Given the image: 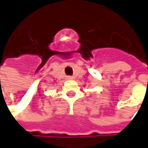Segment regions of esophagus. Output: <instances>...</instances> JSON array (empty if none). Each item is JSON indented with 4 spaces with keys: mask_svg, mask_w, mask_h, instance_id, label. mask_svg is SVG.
<instances>
[{
    "mask_svg": "<svg viewBox=\"0 0 148 148\" xmlns=\"http://www.w3.org/2000/svg\"><path fill=\"white\" fill-rule=\"evenodd\" d=\"M67 79H73L72 76H67Z\"/></svg>",
    "mask_w": 148,
    "mask_h": 148,
    "instance_id": "esophagus-1",
    "label": "esophagus"
}]
</instances>
